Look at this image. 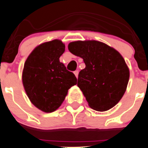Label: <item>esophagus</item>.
I'll list each match as a JSON object with an SVG mask.
<instances>
[{"label":"esophagus","instance_id":"1","mask_svg":"<svg viewBox=\"0 0 148 148\" xmlns=\"http://www.w3.org/2000/svg\"><path fill=\"white\" fill-rule=\"evenodd\" d=\"M74 75L76 76V77H78V74H79V72H78V71H74Z\"/></svg>","mask_w":148,"mask_h":148}]
</instances>
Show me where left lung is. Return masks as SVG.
<instances>
[{"label": "left lung", "instance_id": "obj_1", "mask_svg": "<svg viewBox=\"0 0 148 148\" xmlns=\"http://www.w3.org/2000/svg\"><path fill=\"white\" fill-rule=\"evenodd\" d=\"M68 49L85 64L79 73L77 86L89 106L97 111L112 108L125 93L130 79V69L122 56L96 40L71 42Z\"/></svg>", "mask_w": 148, "mask_h": 148}]
</instances>
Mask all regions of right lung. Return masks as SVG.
I'll return each mask as SVG.
<instances>
[{
    "mask_svg": "<svg viewBox=\"0 0 148 148\" xmlns=\"http://www.w3.org/2000/svg\"><path fill=\"white\" fill-rule=\"evenodd\" d=\"M65 51L60 40L45 42L29 55L22 71V83L31 103L40 110L51 113L64 102L77 78L66 70L59 58Z\"/></svg>",
    "mask_w": 148,
    "mask_h": 148,
    "instance_id": "obj_1",
    "label": "right lung"
}]
</instances>
